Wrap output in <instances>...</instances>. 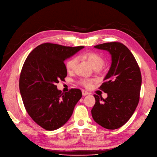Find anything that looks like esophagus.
<instances>
[{
    "instance_id": "esophagus-1",
    "label": "esophagus",
    "mask_w": 157,
    "mask_h": 157,
    "mask_svg": "<svg viewBox=\"0 0 157 157\" xmlns=\"http://www.w3.org/2000/svg\"><path fill=\"white\" fill-rule=\"evenodd\" d=\"M82 94L83 96H86V95H88L89 93L87 91H86V90H82Z\"/></svg>"
}]
</instances>
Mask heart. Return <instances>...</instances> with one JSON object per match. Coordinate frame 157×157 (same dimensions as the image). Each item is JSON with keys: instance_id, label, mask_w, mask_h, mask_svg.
Segmentation results:
<instances>
[{"instance_id": "1", "label": "heart", "mask_w": 157, "mask_h": 157, "mask_svg": "<svg viewBox=\"0 0 157 157\" xmlns=\"http://www.w3.org/2000/svg\"><path fill=\"white\" fill-rule=\"evenodd\" d=\"M82 58L86 59L90 64L92 66L94 69H101L105 63L103 57L96 52H89L82 56ZM77 63V59L73 58L68 60L66 63V69L68 73L73 72L75 69L76 64ZM80 84L84 87H90L92 85V80L88 79H82L80 81Z\"/></svg>"}]
</instances>
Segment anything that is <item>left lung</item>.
<instances>
[{"label":"left lung","instance_id":"1","mask_svg":"<svg viewBox=\"0 0 157 157\" xmlns=\"http://www.w3.org/2000/svg\"><path fill=\"white\" fill-rule=\"evenodd\" d=\"M111 55L109 72L99 88L107 94L106 99L94 95L96 103L92 109L94 121L109 130H115L128 121L138 105L141 86L140 67L132 52L118 42L94 46Z\"/></svg>","mask_w":157,"mask_h":157}]
</instances>
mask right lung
<instances>
[{
  "instance_id": "add662e5",
  "label": "right lung",
  "mask_w": 157,
  "mask_h": 157,
  "mask_svg": "<svg viewBox=\"0 0 157 157\" xmlns=\"http://www.w3.org/2000/svg\"><path fill=\"white\" fill-rule=\"evenodd\" d=\"M83 48L42 44L31 52L23 65L19 86L23 104L32 119L46 130L65 124L82 97L80 90L62 93L56 83L67 77L65 60Z\"/></svg>"
}]
</instances>
